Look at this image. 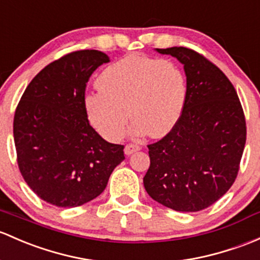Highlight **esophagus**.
<instances>
[{"instance_id": "esophagus-1", "label": "esophagus", "mask_w": 260, "mask_h": 260, "mask_svg": "<svg viewBox=\"0 0 260 260\" xmlns=\"http://www.w3.org/2000/svg\"><path fill=\"white\" fill-rule=\"evenodd\" d=\"M139 149H141V147H139L138 144L129 143V144H127V146L124 147V153L127 155H129V154H133V153H135V152L139 151Z\"/></svg>"}]
</instances>
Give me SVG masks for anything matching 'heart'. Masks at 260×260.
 <instances>
[{
	"instance_id": "obj_1",
	"label": "heart",
	"mask_w": 260,
	"mask_h": 260,
	"mask_svg": "<svg viewBox=\"0 0 260 260\" xmlns=\"http://www.w3.org/2000/svg\"><path fill=\"white\" fill-rule=\"evenodd\" d=\"M97 84L100 89L87 94L84 103L92 124L108 141L122 137L128 114L135 135L163 137L179 121L187 98V80L178 64L138 54L106 67Z\"/></svg>"
}]
</instances>
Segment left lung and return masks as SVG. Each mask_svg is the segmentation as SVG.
<instances>
[{
	"instance_id": "8db88e82",
	"label": "left lung",
	"mask_w": 260,
	"mask_h": 260,
	"mask_svg": "<svg viewBox=\"0 0 260 260\" xmlns=\"http://www.w3.org/2000/svg\"><path fill=\"white\" fill-rule=\"evenodd\" d=\"M184 66L187 98L179 121L148 144L147 193L177 212H198L228 192L239 172L247 139L236 88L203 54L185 47L157 48Z\"/></svg>"
}]
</instances>
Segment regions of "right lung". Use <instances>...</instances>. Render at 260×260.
I'll return each instance as SVG.
<instances>
[{
  "label": "right lung",
  "mask_w": 260,
  "mask_h": 260,
  "mask_svg": "<svg viewBox=\"0 0 260 260\" xmlns=\"http://www.w3.org/2000/svg\"><path fill=\"white\" fill-rule=\"evenodd\" d=\"M108 56L82 50L51 62L22 94L13 118L20 172L36 194L56 207L72 208L105 190L124 159V146L105 141L89 124L87 82Z\"/></svg>",
  "instance_id": "1"
}]
</instances>
